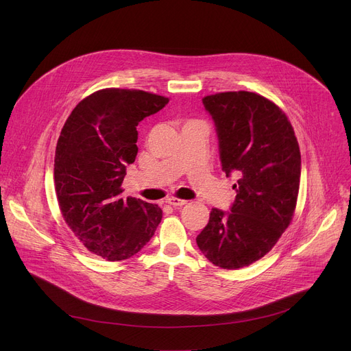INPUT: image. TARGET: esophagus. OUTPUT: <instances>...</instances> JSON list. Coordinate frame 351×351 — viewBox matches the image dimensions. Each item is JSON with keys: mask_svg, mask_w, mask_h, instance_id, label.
<instances>
[{"mask_svg": "<svg viewBox=\"0 0 351 351\" xmlns=\"http://www.w3.org/2000/svg\"><path fill=\"white\" fill-rule=\"evenodd\" d=\"M169 206H173V207H182L184 204H187L186 199H182V198H176V197H169L167 198V202Z\"/></svg>", "mask_w": 351, "mask_h": 351, "instance_id": "esophagus-1", "label": "esophagus"}]
</instances>
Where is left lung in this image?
Masks as SVG:
<instances>
[{
	"instance_id": "8db88e82",
	"label": "left lung",
	"mask_w": 351,
	"mask_h": 351,
	"mask_svg": "<svg viewBox=\"0 0 351 351\" xmlns=\"http://www.w3.org/2000/svg\"><path fill=\"white\" fill-rule=\"evenodd\" d=\"M214 121L222 171L237 183L229 211L213 208L197 237L217 267L237 269L264 257L294 214L302 156L283 111L265 97L228 91L203 98Z\"/></svg>"
}]
</instances>
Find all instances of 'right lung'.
<instances>
[{
    "instance_id": "add662e5",
    "label": "right lung",
    "mask_w": 351,
    "mask_h": 351,
    "mask_svg": "<svg viewBox=\"0 0 351 351\" xmlns=\"http://www.w3.org/2000/svg\"><path fill=\"white\" fill-rule=\"evenodd\" d=\"M169 99L143 90L104 88L80 101L56 149L54 180L62 217L77 239L108 261L133 257L154 236L162 210L122 197L137 156L136 126Z\"/></svg>"
}]
</instances>
